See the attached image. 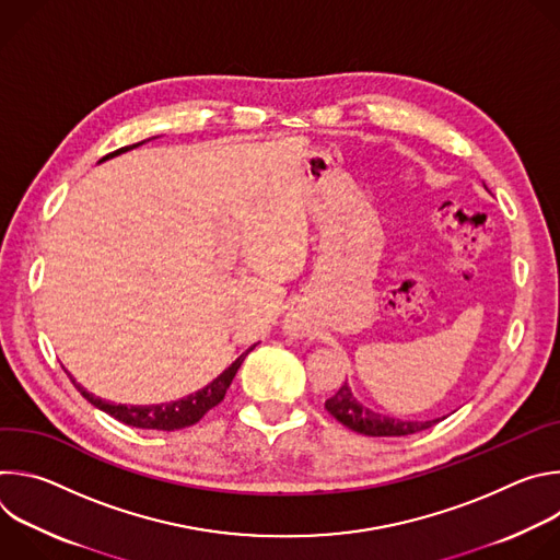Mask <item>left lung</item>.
<instances>
[{
	"instance_id": "8db88e82",
	"label": "left lung",
	"mask_w": 560,
	"mask_h": 560,
	"mask_svg": "<svg viewBox=\"0 0 560 560\" xmlns=\"http://www.w3.org/2000/svg\"><path fill=\"white\" fill-rule=\"evenodd\" d=\"M326 410L339 423L365 436H408V434L423 432L439 421V419L436 421H401V419L376 415L357 401L348 383H343L339 392L328 398Z\"/></svg>"
}]
</instances>
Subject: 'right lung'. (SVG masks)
<instances>
[{
	"label": "right lung",
	"mask_w": 560,
	"mask_h": 560,
	"mask_svg": "<svg viewBox=\"0 0 560 560\" xmlns=\"http://www.w3.org/2000/svg\"><path fill=\"white\" fill-rule=\"evenodd\" d=\"M143 141L135 143V145H126V148H119L110 154H106L102 162H106V159L115 156V154H121L126 150H132L137 145H141ZM253 348H248L242 357H238L230 368H225L210 385H206L203 389L186 396V398H179V401H171V404H162V406H117V404H110V401H102L100 396H93L89 389H84L79 383L77 389L82 392V396L86 398V401H91L95 408L104 410L106 415H110L113 419L126 423V425H132V428H141V430H164V432H173V430H182V428H188V425H195L199 419H203V415L208 410H212L214 406H219L223 401V396L236 374V370L242 368L244 359L248 357V352H253Z\"/></svg>",
	"instance_id": "obj_1"
}]
</instances>
